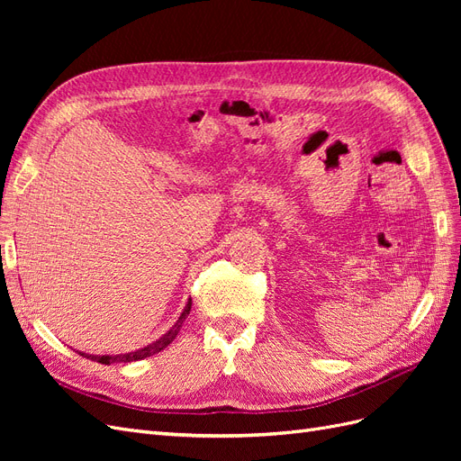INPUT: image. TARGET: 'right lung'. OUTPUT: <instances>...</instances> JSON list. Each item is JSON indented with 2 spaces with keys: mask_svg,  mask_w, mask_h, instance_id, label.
Listing matches in <instances>:
<instances>
[{
  "mask_svg": "<svg viewBox=\"0 0 461 461\" xmlns=\"http://www.w3.org/2000/svg\"><path fill=\"white\" fill-rule=\"evenodd\" d=\"M190 308H192V300H188L186 308H185L183 315L178 317L175 327H173L169 332H167V334H163V337H161L159 340H156L153 344H148L146 348H142V350H136V352H131V354H121V356H86V354H80V356H86V357L97 361V364H104V366H111V364H131V361H138V359L149 357V356H153V354L161 352L163 348H167V346H169V344L175 340V337L178 334L180 327H183V323H185V319H186L188 313H190Z\"/></svg>",
  "mask_w": 461,
  "mask_h": 461,
  "instance_id": "add662e5",
  "label": "right lung"
}]
</instances>
